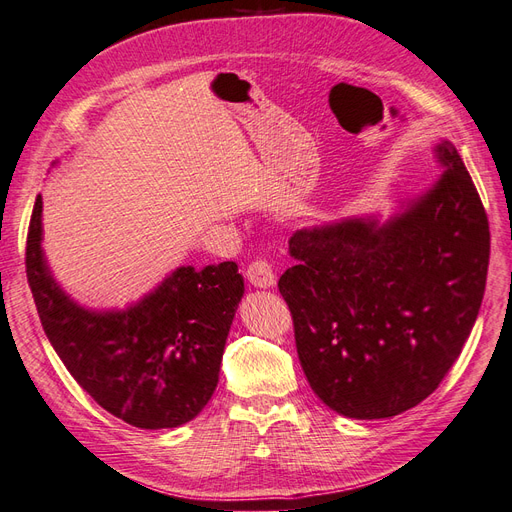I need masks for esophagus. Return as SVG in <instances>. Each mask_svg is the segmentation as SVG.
Returning a JSON list of instances; mask_svg holds the SVG:
<instances>
[{"instance_id": "obj_1", "label": "esophagus", "mask_w": 512, "mask_h": 512, "mask_svg": "<svg viewBox=\"0 0 512 512\" xmlns=\"http://www.w3.org/2000/svg\"><path fill=\"white\" fill-rule=\"evenodd\" d=\"M245 275H247V280H250V284L256 288H273L275 286V273H273L271 262H267V260H254L252 265L247 267Z\"/></svg>"}]
</instances>
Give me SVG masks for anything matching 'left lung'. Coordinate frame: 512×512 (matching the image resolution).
Instances as JSON below:
<instances>
[{
	"label": "left lung",
	"mask_w": 512,
	"mask_h": 512,
	"mask_svg": "<svg viewBox=\"0 0 512 512\" xmlns=\"http://www.w3.org/2000/svg\"><path fill=\"white\" fill-rule=\"evenodd\" d=\"M444 168L389 220L344 218L294 232L280 277L314 393L348 418H389L438 389L474 327L489 267V222L451 141Z\"/></svg>",
	"instance_id": "obj_1"
}]
</instances>
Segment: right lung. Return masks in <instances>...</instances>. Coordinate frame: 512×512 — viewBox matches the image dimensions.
I'll list each match as a JSON object with an SVG mask.
<instances>
[{"instance_id":"add662e5","label":"right lung","mask_w":512,"mask_h":512,"mask_svg":"<svg viewBox=\"0 0 512 512\" xmlns=\"http://www.w3.org/2000/svg\"><path fill=\"white\" fill-rule=\"evenodd\" d=\"M25 267L51 346L106 412L141 429H173L207 406L245 290L235 262L179 267L126 309L83 307L46 262L38 194Z\"/></svg>"}]
</instances>
